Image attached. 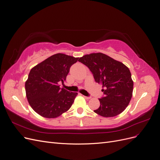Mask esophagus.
I'll use <instances>...</instances> for the list:
<instances>
[{
  "label": "esophagus",
  "instance_id": "1",
  "mask_svg": "<svg viewBox=\"0 0 160 160\" xmlns=\"http://www.w3.org/2000/svg\"><path fill=\"white\" fill-rule=\"evenodd\" d=\"M84 97V98L85 99H91V98H90V97H87V96H83Z\"/></svg>",
  "mask_w": 160,
  "mask_h": 160
}]
</instances>
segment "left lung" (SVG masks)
I'll list each match as a JSON object with an SVG mask.
<instances>
[{
  "label": "left lung",
  "mask_w": 160,
  "mask_h": 160,
  "mask_svg": "<svg viewBox=\"0 0 160 160\" xmlns=\"http://www.w3.org/2000/svg\"><path fill=\"white\" fill-rule=\"evenodd\" d=\"M93 75L95 82L102 85L104 97L99 99L100 106L94 112L104 118L122 113L132 99L133 81L127 66L101 52L91 53L80 57Z\"/></svg>",
  "instance_id": "obj_1"
}]
</instances>
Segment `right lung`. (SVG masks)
<instances>
[{
	"mask_svg": "<svg viewBox=\"0 0 160 160\" xmlns=\"http://www.w3.org/2000/svg\"><path fill=\"white\" fill-rule=\"evenodd\" d=\"M79 57L57 53L31 69L25 82L26 96L32 109L42 117L56 118L68 111L77 95L60 88L71 66Z\"/></svg>",
	"mask_w": 160,
	"mask_h": 160,
	"instance_id": "right-lung-1",
	"label": "right lung"
}]
</instances>
